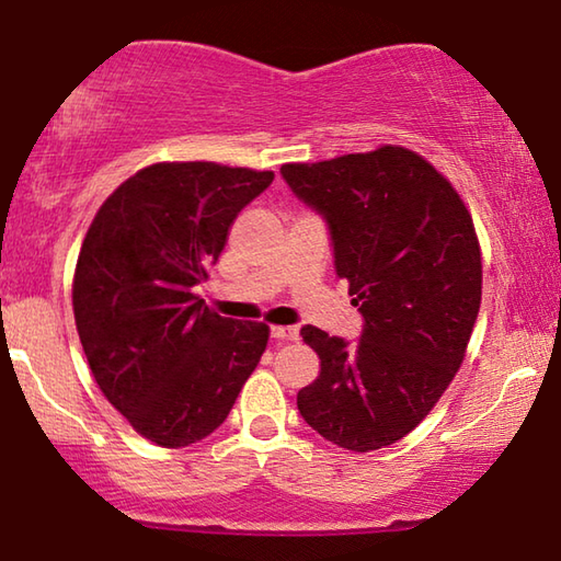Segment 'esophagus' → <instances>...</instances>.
I'll return each mask as SVG.
<instances>
[{
  "instance_id": "1",
  "label": "esophagus",
  "mask_w": 561,
  "mask_h": 561,
  "mask_svg": "<svg viewBox=\"0 0 561 561\" xmlns=\"http://www.w3.org/2000/svg\"><path fill=\"white\" fill-rule=\"evenodd\" d=\"M272 337L277 343H291V341H297V337H299V330L291 328V325H274Z\"/></svg>"
}]
</instances>
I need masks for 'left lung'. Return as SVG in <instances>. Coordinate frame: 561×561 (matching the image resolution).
I'll return each mask as SVG.
<instances>
[{
  "label": "left lung",
  "mask_w": 561,
  "mask_h": 561,
  "mask_svg": "<svg viewBox=\"0 0 561 561\" xmlns=\"http://www.w3.org/2000/svg\"><path fill=\"white\" fill-rule=\"evenodd\" d=\"M282 178L325 218L335 272L363 314L353 345L302 328L320 376L297 393L299 414L353 453L393 445L432 412L468 351L483 289L470 213L445 175L397 145L289 162Z\"/></svg>",
  "instance_id": "obj_1"
}]
</instances>
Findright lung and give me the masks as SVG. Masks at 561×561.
<instances>
[{"instance_id": "1", "label": "right lung", "mask_w": 561, "mask_h": 561, "mask_svg": "<svg viewBox=\"0 0 561 561\" xmlns=\"http://www.w3.org/2000/svg\"><path fill=\"white\" fill-rule=\"evenodd\" d=\"M272 180L216 162L149 164L108 195L85 233L78 337L99 389L154 445L187 447L218 430L266 351L270 325L220 318L193 287Z\"/></svg>"}]
</instances>
